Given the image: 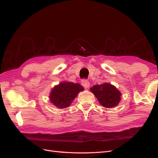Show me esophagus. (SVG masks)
Returning <instances> with one entry per match:
<instances>
[{"mask_svg":"<svg viewBox=\"0 0 158 158\" xmlns=\"http://www.w3.org/2000/svg\"><path fill=\"white\" fill-rule=\"evenodd\" d=\"M81 85L84 87L85 88H88L89 87V82L88 79H83L81 80Z\"/></svg>","mask_w":158,"mask_h":158,"instance_id":"obj_1","label":"esophagus"}]
</instances>
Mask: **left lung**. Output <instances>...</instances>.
I'll list each match as a JSON object with an SVG mask.
<instances>
[{
	"mask_svg": "<svg viewBox=\"0 0 158 158\" xmlns=\"http://www.w3.org/2000/svg\"><path fill=\"white\" fill-rule=\"evenodd\" d=\"M100 105L106 108H112L118 105L121 98V93L115 86L109 83L96 85L90 88Z\"/></svg>",
	"mask_w": 158,
	"mask_h": 158,
	"instance_id": "obj_1",
	"label": "left lung"
}]
</instances>
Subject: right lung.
<instances>
[{
  "instance_id": "right-lung-1",
  "label": "right lung",
  "mask_w": 158,
  "mask_h": 158,
  "mask_svg": "<svg viewBox=\"0 0 158 158\" xmlns=\"http://www.w3.org/2000/svg\"><path fill=\"white\" fill-rule=\"evenodd\" d=\"M83 89L79 83H60L52 89L49 96L50 100L58 108H66L75 98L78 93L83 91Z\"/></svg>"
}]
</instances>
